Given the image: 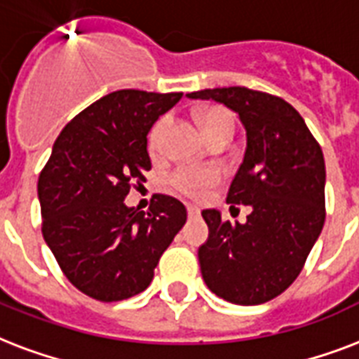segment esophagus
I'll return each mask as SVG.
<instances>
[{
    "instance_id": "34e87169",
    "label": "esophagus",
    "mask_w": 359,
    "mask_h": 359,
    "mask_svg": "<svg viewBox=\"0 0 359 359\" xmlns=\"http://www.w3.org/2000/svg\"><path fill=\"white\" fill-rule=\"evenodd\" d=\"M186 210H188V218H197V216L201 214V212H199V208L191 207V205L188 208H186Z\"/></svg>"
}]
</instances>
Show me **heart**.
<instances>
[{"label":"heart","mask_w":359,"mask_h":359,"mask_svg":"<svg viewBox=\"0 0 359 359\" xmlns=\"http://www.w3.org/2000/svg\"><path fill=\"white\" fill-rule=\"evenodd\" d=\"M199 123H201L203 132H205L210 143L219 140V137H225V135H233V130H235L233 115L227 109L218 108V106L201 109L199 111ZM168 128L169 115H162L151 126L149 135H147V149L151 152V156H160L163 152ZM216 182H218V175L210 171V169L199 168H180L169 177V184L173 186L177 191H180L182 196L188 197H201Z\"/></svg>","instance_id":"b5f03b06"}]
</instances>
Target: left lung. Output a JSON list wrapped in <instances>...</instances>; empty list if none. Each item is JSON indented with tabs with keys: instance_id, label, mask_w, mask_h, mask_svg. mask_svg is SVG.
Listing matches in <instances>:
<instances>
[{
	"instance_id": "left-lung-1",
	"label": "left lung",
	"mask_w": 359,
	"mask_h": 359,
	"mask_svg": "<svg viewBox=\"0 0 359 359\" xmlns=\"http://www.w3.org/2000/svg\"><path fill=\"white\" fill-rule=\"evenodd\" d=\"M235 109L248 147L227 191V203L251 205L245 224L203 210L208 240L199 248L205 283L238 306L272 300L292 285L326 218L323 149L306 121L276 95L218 87L188 95Z\"/></svg>"
}]
</instances>
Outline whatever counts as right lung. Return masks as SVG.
<instances>
[{
  "label": "right lung",
  "instance_id": "obj_1",
  "mask_svg": "<svg viewBox=\"0 0 359 359\" xmlns=\"http://www.w3.org/2000/svg\"><path fill=\"white\" fill-rule=\"evenodd\" d=\"M180 97L121 89L98 98L61 130L39 175L42 236L67 279L95 300L145 290L186 224L184 205L163 194L147 212L124 205L152 168L149 130Z\"/></svg>",
  "mask_w": 359,
  "mask_h": 359
}]
</instances>
